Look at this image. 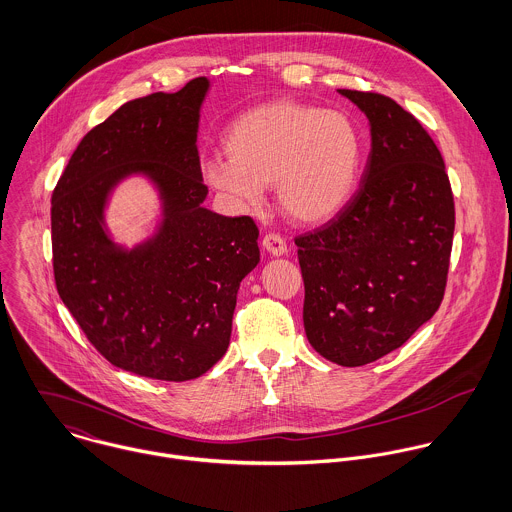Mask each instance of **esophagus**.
I'll use <instances>...</instances> for the list:
<instances>
[{
  "label": "esophagus",
  "mask_w": 512,
  "mask_h": 512,
  "mask_svg": "<svg viewBox=\"0 0 512 512\" xmlns=\"http://www.w3.org/2000/svg\"><path fill=\"white\" fill-rule=\"evenodd\" d=\"M261 245H263V249H265L269 255H273V257H281V255L287 253V243H285V239H283L281 235H277V233H267V235L263 237Z\"/></svg>",
  "instance_id": "34e87169"
}]
</instances>
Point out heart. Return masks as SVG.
<instances>
[{"mask_svg":"<svg viewBox=\"0 0 512 512\" xmlns=\"http://www.w3.org/2000/svg\"><path fill=\"white\" fill-rule=\"evenodd\" d=\"M227 158L204 162L205 182L245 209L277 190L281 211L295 223L332 219L354 194L362 140L338 112L299 101L259 104L237 116L225 136Z\"/></svg>","mask_w":512,"mask_h":512,"instance_id":"1","label":"heart"}]
</instances>
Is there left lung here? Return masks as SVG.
I'll list each match as a JSON object with an SVG mask.
<instances>
[{
    "label": "left lung",
    "instance_id": "1",
    "mask_svg": "<svg viewBox=\"0 0 512 512\" xmlns=\"http://www.w3.org/2000/svg\"><path fill=\"white\" fill-rule=\"evenodd\" d=\"M368 118L372 150L352 200L295 239L310 346L364 366L408 342L443 301L455 205L441 152L390 97L338 89Z\"/></svg>",
    "mask_w": 512,
    "mask_h": 512
}]
</instances>
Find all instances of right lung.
Returning a JSON list of instances; mask_svg holds the SVG:
<instances>
[{
	"label": "right lung",
	"instance_id": "right-lung-1",
	"mask_svg": "<svg viewBox=\"0 0 512 512\" xmlns=\"http://www.w3.org/2000/svg\"><path fill=\"white\" fill-rule=\"evenodd\" d=\"M209 87L198 77L122 104L81 140L51 200L61 301L112 366L152 380L200 378L227 352L239 285L259 263L255 221L204 207L196 140ZM132 175L151 182L163 215L126 248L103 211Z\"/></svg>",
	"mask_w": 512,
	"mask_h": 512
}]
</instances>
